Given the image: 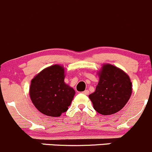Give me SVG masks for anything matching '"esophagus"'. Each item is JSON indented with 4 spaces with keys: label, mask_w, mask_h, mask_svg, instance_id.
I'll list each match as a JSON object with an SVG mask.
<instances>
[{
    "label": "esophagus",
    "mask_w": 152,
    "mask_h": 152,
    "mask_svg": "<svg viewBox=\"0 0 152 152\" xmlns=\"http://www.w3.org/2000/svg\"><path fill=\"white\" fill-rule=\"evenodd\" d=\"M84 94H85V95H88V94H89V91H88V90H85V91H84L83 92Z\"/></svg>",
    "instance_id": "obj_1"
}]
</instances>
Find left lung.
Listing matches in <instances>:
<instances>
[{
  "mask_svg": "<svg viewBox=\"0 0 152 152\" xmlns=\"http://www.w3.org/2000/svg\"><path fill=\"white\" fill-rule=\"evenodd\" d=\"M99 81L95 92L90 94L94 108L102 115H110L121 110L132 92L130 78L120 69L104 64L99 74Z\"/></svg>",
  "mask_w": 152,
  "mask_h": 152,
  "instance_id": "1",
  "label": "left lung"
}]
</instances>
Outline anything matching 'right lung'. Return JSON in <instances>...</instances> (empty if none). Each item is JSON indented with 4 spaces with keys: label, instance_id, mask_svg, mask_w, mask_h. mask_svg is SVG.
Here are the masks:
<instances>
[{
    "label": "right lung",
    "instance_id": "add662e5",
    "mask_svg": "<svg viewBox=\"0 0 152 152\" xmlns=\"http://www.w3.org/2000/svg\"><path fill=\"white\" fill-rule=\"evenodd\" d=\"M64 69L55 64L45 68L31 81V100L45 115L60 117L71 104L75 91L64 83Z\"/></svg>",
    "mask_w": 152,
    "mask_h": 152
}]
</instances>
